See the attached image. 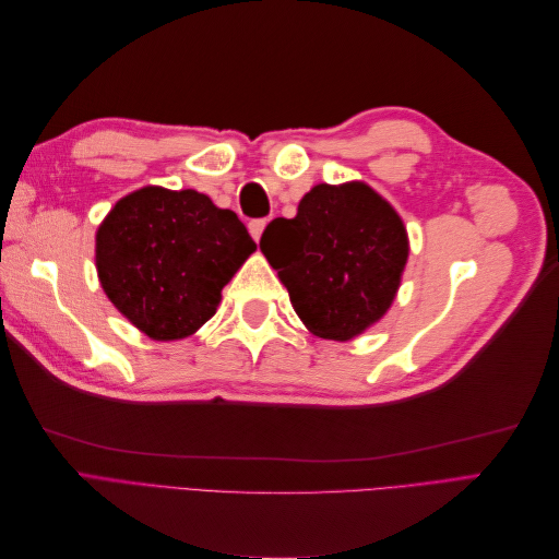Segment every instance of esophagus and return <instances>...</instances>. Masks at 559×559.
Listing matches in <instances>:
<instances>
[{"label":"esophagus","mask_w":559,"mask_h":559,"mask_svg":"<svg viewBox=\"0 0 559 559\" xmlns=\"http://www.w3.org/2000/svg\"><path fill=\"white\" fill-rule=\"evenodd\" d=\"M265 226H267V218H253V222L249 224L251 238L259 242V240H261V235H263V230H265Z\"/></svg>","instance_id":"obj_1"}]
</instances>
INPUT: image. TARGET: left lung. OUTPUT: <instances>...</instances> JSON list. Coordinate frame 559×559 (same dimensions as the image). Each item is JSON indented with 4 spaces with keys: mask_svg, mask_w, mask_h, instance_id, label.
<instances>
[{
    "mask_svg": "<svg viewBox=\"0 0 559 559\" xmlns=\"http://www.w3.org/2000/svg\"><path fill=\"white\" fill-rule=\"evenodd\" d=\"M261 251L306 329L347 343L392 308L411 242L392 202L345 181L312 186L294 218L267 224Z\"/></svg>",
    "mask_w": 559,
    "mask_h": 559,
    "instance_id": "left-lung-1",
    "label": "left lung"
}]
</instances>
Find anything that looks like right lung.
Returning a JSON list of instances; mask_svg holds the SVG:
<instances>
[{"instance_id":"1","label":"right lung","mask_w":559,"mask_h":559,"mask_svg":"<svg viewBox=\"0 0 559 559\" xmlns=\"http://www.w3.org/2000/svg\"><path fill=\"white\" fill-rule=\"evenodd\" d=\"M257 251L238 214L163 186L123 195L95 233L97 277L114 308L151 341L193 335Z\"/></svg>"}]
</instances>
